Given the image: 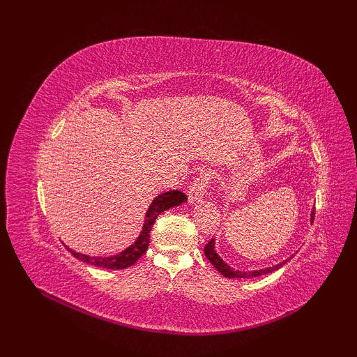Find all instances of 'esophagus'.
Masks as SVG:
<instances>
[{
  "instance_id": "1",
  "label": "esophagus",
  "mask_w": 357,
  "mask_h": 357,
  "mask_svg": "<svg viewBox=\"0 0 357 357\" xmlns=\"http://www.w3.org/2000/svg\"><path fill=\"white\" fill-rule=\"evenodd\" d=\"M210 180H211L210 174H207V172H202L201 176H198L195 180H193L190 189L188 192L190 204H195L204 198L205 192H207V188L210 185Z\"/></svg>"
}]
</instances>
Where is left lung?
Instances as JSON below:
<instances>
[{"mask_svg":"<svg viewBox=\"0 0 357 357\" xmlns=\"http://www.w3.org/2000/svg\"><path fill=\"white\" fill-rule=\"evenodd\" d=\"M314 220V210L311 211V222ZM204 253H205V257L208 259V261L213 264V266L218 269V271L223 275V277H228V278H250V277H259V275H265V274H269L273 271H277V269L282 268L286 262H289L291 257H287L284 262L282 264H277L274 266H268V268H264V269H256V271H238V269H234L231 268L228 264H225V261H222V257L215 253V247H214V240L211 238L207 244H205L204 247Z\"/></svg>","mask_w":357,"mask_h":357,"instance_id":"left-lung-1","label":"left lung"}]
</instances>
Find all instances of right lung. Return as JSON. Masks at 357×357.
Masks as SVG:
<instances>
[{"label":"right lung","mask_w":357,"mask_h":357,"mask_svg":"<svg viewBox=\"0 0 357 357\" xmlns=\"http://www.w3.org/2000/svg\"><path fill=\"white\" fill-rule=\"evenodd\" d=\"M188 197L185 193L180 190H169L165 193H160L158 195L153 202L150 204V207L146 213V220L143 225V229L139 232L138 238L135 240V243L132 245H129L128 248H125L123 252L117 253L114 256H88V255H82L71 250L70 247H67L68 250L73 253L74 257H77L79 261L89 264L93 266L98 268H107V269H123L134 265L139 257H142L149 248V243H150V231L153 228V223L156 220L158 215L160 213H164L165 210L171 208V207H177V205L186 202Z\"/></svg>","instance_id":"obj_1"}]
</instances>
